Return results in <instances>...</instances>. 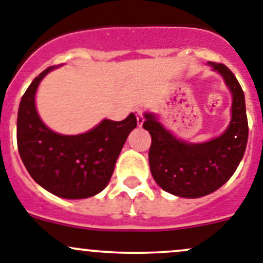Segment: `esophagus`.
<instances>
[{"mask_svg":"<svg viewBox=\"0 0 263 263\" xmlns=\"http://www.w3.org/2000/svg\"><path fill=\"white\" fill-rule=\"evenodd\" d=\"M136 119H137V126L141 127L142 123H144V111L141 109H136Z\"/></svg>","mask_w":263,"mask_h":263,"instance_id":"1","label":"esophagus"}]
</instances>
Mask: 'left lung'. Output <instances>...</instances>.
<instances>
[{
    "instance_id": "8db88e82",
    "label": "left lung",
    "mask_w": 263,
    "mask_h": 263,
    "mask_svg": "<svg viewBox=\"0 0 263 263\" xmlns=\"http://www.w3.org/2000/svg\"><path fill=\"white\" fill-rule=\"evenodd\" d=\"M208 64L222 76L233 93L231 121L221 136L203 144H189L176 139L154 114L145 113L142 124L152 136L149 164L155 182L167 193L181 198H200L228 182L238 168L248 141L241 86L226 65Z\"/></svg>"
}]
</instances>
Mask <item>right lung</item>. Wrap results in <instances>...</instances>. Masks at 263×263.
I'll list each match as a JSON object with an SVG mask.
<instances>
[{"label": "right lung", "instance_id": "obj_1", "mask_svg": "<svg viewBox=\"0 0 263 263\" xmlns=\"http://www.w3.org/2000/svg\"><path fill=\"white\" fill-rule=\"evenodd\" d=\"M33 80L23 95L17 111V150L33 180L65 199H83L105 189L113 175L118 155L137 126L129 114L121 122L104 119L91 131L76 136L59 135L41 121L34 96L38 85L50 70Z\"/></svg>", "mask_w": 263, "mask_h": 263}]
</instances>
